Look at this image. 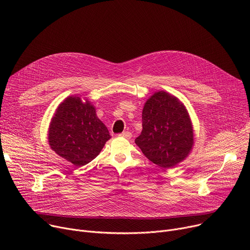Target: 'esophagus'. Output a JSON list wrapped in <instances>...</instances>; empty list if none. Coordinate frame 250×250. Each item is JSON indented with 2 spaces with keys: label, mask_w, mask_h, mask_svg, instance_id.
<instances>
[{
  "label": "esophagus",
  "mask_w": 250,
  "mask_h": 250,
  "mask_svg": "<svg viewBox=\"0 0 250 250\" xmlns=\"http://www.w3.org/2000/svg\"><path fill=\"white\" fill-rule=\"evenodd\" d=\"M118 137L125 138V139H130V138H132V133H129V132H124V133H122V134H118Z\"/></svg>",
  "instance_id": "obj_1"
}]
</instances>
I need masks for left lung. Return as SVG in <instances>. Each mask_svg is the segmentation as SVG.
Returning a JSON list of instances; mask_svg holds the SVG:
<instances>
[{
    "instance_id": "left-lung-1",
    "label": "left lung",
    "mask_w": 250,
    "mask_h": 250,
    "mask_svg": "<svg viewBox=\"0 0 250 250\" xmlns=\"http://www.w3.org/2000/svg\"><path fill=\"white\" fill-rule=\"evenodd\" d=\"M143 129L135 143L154 164L171 168L185 160L193 146L188 112L178 98L155 92L142 112Z\"/></svg>"
}]
</instances>
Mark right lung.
<instances>
[{
    "mask_svg": "<svg viewBox=\"0 0 250 250\" xmlns=\"http://www.w3.org/2000/svg\"><path fill=\"white\" fill-rule=\"evenodd\" d=\"M110 138L95 107L79 96H69L59 105L48 129L50 148L77 167L96 158Z\"/></svg>",
    "mask_w": 250,
    "mask_h": 250,
    "instance_id": "obj_1",
    "label": "right lung"
}]
</instances>
